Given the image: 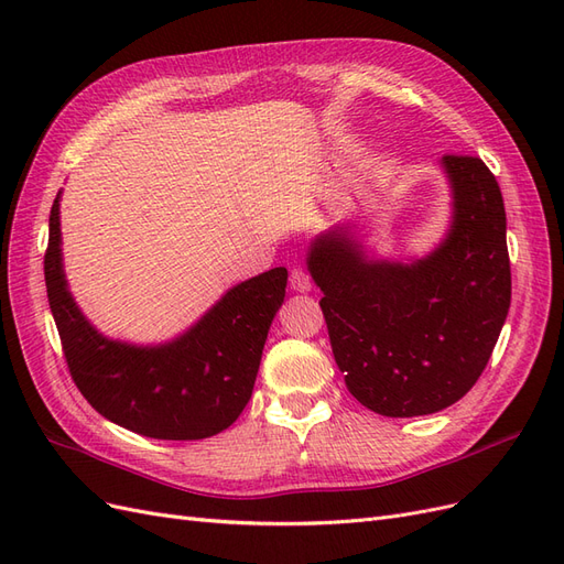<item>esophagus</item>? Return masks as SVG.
I'll use <instances>...</instances> for the list:
<instances>
[{
	"mask_svg": "<svg viewBox=\"0 0 564 564\" xmlns=\"http://www.w3.org/2000/svg\"><path fill=\"white\" fill-rule=\"evenodd\" d=\"M289 286H292L294 292H311L313 280L308 275V270H305V268H292V272H289Z\"/></svg>",
	"mask_w": 564,
	"mask_h": 564,
	"instance_id": "1",
	"label": "esophagus"
}]
</instances>
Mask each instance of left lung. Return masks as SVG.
<instances>
[{
	"label": "left lung",
	"instance_id": "8db88e82",
	"mask_svg": "<svg viewBox=\"0 0 564 564\" xmlns=\"http://www.w3.org/2000/svg\"><path fill=\"white\" fill-rule=\"evenodd\" d=\"M447 240L412 265L369 263L340 230L308 253L350 395L390 419L435 414L477 383L510 308L501 187L480 158L445 155Z\"/></svg>",
	"mask_w": 564,
	"mask_h": 564
}]
</instances>
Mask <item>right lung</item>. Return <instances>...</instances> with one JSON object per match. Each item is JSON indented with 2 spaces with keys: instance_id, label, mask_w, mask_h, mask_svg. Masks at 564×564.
<instances>
[{
  "instance_id": "right-lung-1",
  "label": "right lung",
  "mask_w": 564,
  "mask_h": 564,
  "mask_svg": "<svg viewBox=\"0 0 564 564\" xmlns=\"http://www.w3.org/2000/svg\"><path fill=\"white\" fill-rule=\"evenodd\" d=\"M58 199L48 216L44 280L67 369L87 402L112 423L155 440H204L247 406L268 329L284 301L286 268H272L220 299L174 344L133 348L100 336L67 292Z\"/></svg>"
}]
</instances>
